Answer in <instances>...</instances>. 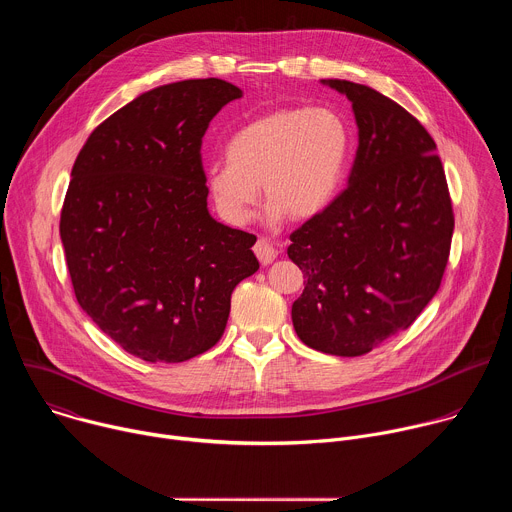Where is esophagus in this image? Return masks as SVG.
Here are the masks:
<instances>
[{
  "instance_id": "34e87169",
  "label": "esophagus",
  "mask_w": 512,
  "mask_h": 512,
  "mask_svg": "<svg viewBox=\"0 0 512 512\" xmlns=\"http://www.w3.org/2000/svg\"><path fill=\"white\" fill-rule=\"evenodd\" d=\"M253 251H255L257 259L261 261V265H269V263H273V259L277 257V249H275L271 243H267L265 239H259V241L255 243Z\"/></svg>"
}]
</instances>
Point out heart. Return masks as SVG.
Returning <instances> with one entry per match:
<instances>
[{
    "instance_id": "heart-1",
    "label": "heart",
    "mask_w": 512,
    "mask_h": 512,
    "mask_svg": "<svg viewBox=\"0 0 512 512\" xmlns=\"http://www.w3.org/2000/svg\"><path fill=\"white\" fill-rule=\"evenodd\" d=\"M352 150L344 117L330 107H279L231 133L227 160L206 170V188L223 221L247 225L261 200L265 221L281 225L291 214L308 221L338 196Z\"/></svg>"
}]
</instances>
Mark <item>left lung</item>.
<instances>
[{
  "label": "left lung",
  "instance_id": "obj_1",
  "mask_svg": "<svg viewBox=\"0 0 512 512\" xmlns=\"http://www.w3.org/2000/svg\"><path fill=\"white\" fill-rule=\"evenodd\" d=\"M322 85L352 103L358 150L348 188L289 235L304 273L291 322L304 344L360 356L407 330L440 289L454 212L442 160L425 127L379 91Z\"/></svg>",
  "mask_w": 512,
  "mask_h": 512
}]
</instances>
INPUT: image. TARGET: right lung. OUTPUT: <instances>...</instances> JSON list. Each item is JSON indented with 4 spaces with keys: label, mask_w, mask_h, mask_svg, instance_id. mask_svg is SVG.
Masks as SVG:
<instances>
[{
    "label": "right lung",
    "mask_w": 512,
    "mask_h": 512,
    "mask_svg": "<svg viewBox=\"0 0 512 512\" xmlns=\"http://www.w3.org/2000/svg\"><path fill=\"white\" fill-rule=\"evenodd\" d=\"M243 91L194 79L135 97L72 166L60 239L85 314L125 352L184 362L221 340L231 294L259 269L257 237L216 223L200 145Z\"/></svg>",
    "instance_id": "add662e5"
}]
</instances>
